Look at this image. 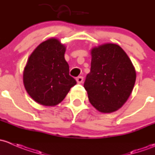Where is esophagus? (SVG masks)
I'll use <instances>...</instances> for the list:
<instances>
[{
  "instance_id": "esophagus-1",
  "label": "esophagus",
  "mask_w": 155,
  "mask_h": 155,
  "mask_svg": "<svg viewBox=\"0 0 155 155\" xmlns=\"http://www.w3.org/2000/svg\"><path fill=\"white\" fill-rule=\"evenodd\" d=\"M83 80H84V78L81 77V76H79V77L76 78V81H77L78 84H81L83 82Z\"/></svg>"
}]
</instances>
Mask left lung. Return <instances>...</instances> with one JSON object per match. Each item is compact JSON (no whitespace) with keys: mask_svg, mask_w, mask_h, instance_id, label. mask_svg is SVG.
<instances>
[{"mask_svg":"<svg viewBox=\"0 0 155 155\" xmlns=\"http://www.w3.org/2000/svg\"><path fill=\"white\" fill-rule=\"evenodd\" d=\"M90 72L84 88L91 104L99 112L118 110L131 94L136 71L131 60L119 45L106 43L91 50Z\"/></svg>","mask_w":155,"mask_h":155,"instance_id":"1","label":"left lung"}]
</instances>
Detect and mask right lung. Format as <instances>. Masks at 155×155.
Here are the masks:
<instances>
[{
  "instance_id": "right-lung-1",
  "label": "right lung",
  "mask_w": 155,
  "mask_h": 155,
  "mask_svg": "<svg viewBox=\"0 0 155 155\" xmlns=\"http://www.w3.org/2000/svg\"><path fill=\"white\" fill-rule=\"evenodd\" d=\"M66 46L56 38L41 43L30 54L25 67L23 82L28 95L43 106L63 101L77 82L69 75L64 57Z\"/></svg>"
}]
</instances>
